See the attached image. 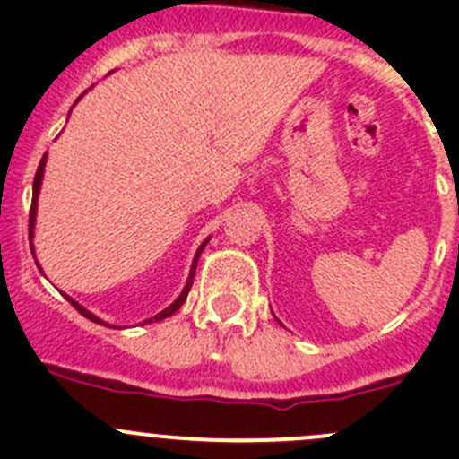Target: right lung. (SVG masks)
<instances>
[{
    "label": "right lung",
    "mask_w": 459,
    "mask_h": 459,
    "mask_svg": "<svg viewBox=\"0 0 459 459\" xmlns=\"http://www.w3.org/2000/svg\"><path fill=\"white\" fill-rule=\"evenodd\" d=\"M44 164H46V155L41 157V161H39V166H37V173H35V182H32V204H30V215H29V235L32 238V226H35V211H37V193H39V184H41V175H44ZM204 247H206V242L202 244L200 247V251H197V255H195V259H193V268H191V275H188V281H186V286H184V290H182V295H179L178 299H175L173 304H170L169 308H166V311H161V313H157L155 317V322H160V319H166L169 316H173L175 311H178L179 307H182L184 302H186V295H188V290H191V286H193V277H195V266H197V259H200V253L204 251ZM32 251V248H30ZM68 302L73 304V307L77 308V311L82 313V316H84L86 319H91V322H97V324H101V319L100 317H95L92 316V313H88L86 308H82L80 304L77 302H73L71 298H66ZM152 319H148V322H152Z\"/></svg>",
    "instance_id": "1"
}]
</instances>
